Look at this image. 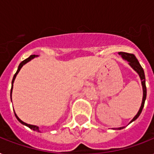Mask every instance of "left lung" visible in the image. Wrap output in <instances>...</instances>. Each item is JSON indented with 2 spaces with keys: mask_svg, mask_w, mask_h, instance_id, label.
<instances>
[{
  "mask_svg": "<svg viewBox=\"0 0 154 154\" xmlns=\"http://www.w3.org/2000/svg\"><path fill=\"white\" fill-rule=\"evenodd\" d=\"M121 57H122V59L125 60H126L129 63V65H130V67L133 69L137 72V73L139 75V77H140V79H141V85H142V89H143V97H142V101H141V107L139 109L138 112L136 114V116L133 118V119L130 121L129 124H130L131 122H134L135 120L137 118V117L140 116L141 114V111L143 109L144 105H145V101H146V77H145V72H144V70L142 69V67L140 65V63L137 60V59L136 58V57L134 55V54H130V53H123V52H120L118 53ZM125 127H120V128H117V129H122Z\"/></svg>",
  "mask_w": 154,
  "mask_h": 154,
  "instance_id": "left-lung-1",
  "label": "left lung"
}]
</instances>
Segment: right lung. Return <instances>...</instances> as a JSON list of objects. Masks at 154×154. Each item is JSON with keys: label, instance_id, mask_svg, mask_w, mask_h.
<instances>
[{"label": "right lung", "instance_id": "obj_1", "mask_svg": "<svg viewBox=\"0 0 154 154\" xmlns=\"http://www.w3.org/2000/svg\"><path fill=\"white\" fill-rule=\"evenodd\" d=\"M37 57V56H36V55H31V56H30V57H28L27 59H25V60H23L22 62H20V65H19V66H18V69H17V72H16V73H15V74H14V76H13V81H12V88H11V92H10L11 101H12V92H13V82H14V81H15V78H16V77H17V75L18 74V72H19V71H20V69L22 68L23 65H25L26 63H28V62H29V61H30V60H32V59H33V58H35V57ZM14 113H15V116H16V117H17V119L18 121H19V122H20V123H21V124L24 125H26V126L29 127V129H32V130H34V131L41 132V131H40V129H39V127L37 126V125H33L27 124V123H25V122H22V121H21V120H20V118H19V117H17V115L16 114V112H14Z\"/></svg>", "mask_w": 154, "mask_h": 154}]
</instances>
